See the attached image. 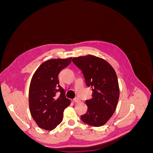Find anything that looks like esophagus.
Returning a JSON list of instances; mask_svg holds the SVG:
<instances>
[{"label": "esophagus", "instance_id": "1", "mask_svg": "<svg viewBox=\"0 0 153 153\" xmlns=\"http://www.w3.org/2000/svg\"><path fill=\"white\" fill-rule=\"evenodd\" d=\"M73 100H74V101H75V103H79V102H80V100L78 99V98H75Z\"/></svg>", "mask_w": 153, "mask_h": 153}]
</instances>
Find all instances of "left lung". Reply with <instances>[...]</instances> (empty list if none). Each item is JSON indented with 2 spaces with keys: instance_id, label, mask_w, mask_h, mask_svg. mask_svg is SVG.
Masks as SVG:
<instances>
[{
  "instance_id": "left-lung-1",
  "label": "left lung",
  "mask_w": 153,
  "mask_h": 153,
  "mask_svg": "<svg viewBox=\"0 0 153 153\" xmlns=\"http://www.w3.org/2000/svg\"><path fill=\"white\" fill-rule=\"evenodd\" d=\"M73 62L84 75L85 84L92 91V98L85 101L87 113L82 121L99 127L112 116L119 98L118 79L114 68L104 59L94 55L74 57Z\"/></svg>"
}]
</instances>
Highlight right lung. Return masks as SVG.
<instances>
[{"instance_id": "1", "label": "right lung", "mask_w": 153, "mask_h": 153, "mask_svg": "<svg viewBox=\"0 0 153 153\" xmlns=\"http://www.w3.org/2000/svg\"><path fill=\"white\" fill-rule=\"evenodd\" d=\"M71 59H53L44 62L31 79L30 112L39 127L46 130H52L62 122L64 110L71 103L59 85L58 75L71 63Z\"/></svg>"}]
</instances>
